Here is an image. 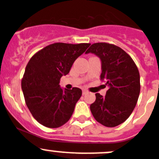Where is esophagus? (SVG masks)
<instances>
[{"label":"esophagus","mask_w":159,"mask_h":159,"mask_svg":"<svg viewBox=\"0 0 159 159\" xmlns=\"http://www.w3.org/2000/svg\"><path fill=\"white\" fill-rule=\"evenodd\" d=\"M87 93H88V91H87L86 89H83L82 90V94L83 95H85V94H87Z\"/></svg>","instance_id":"esophagus-1"}]
</instances>
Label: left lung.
<instances>
[{"mask_svg": "<svg viewBox=\"0 0 159 159\" xmlns=\"http://www.w3.org/2000/svg\"><path fill=\"white\" fill-rule=\"evenodd\" d=\"M101 61V80L106 81V96L96 93L90 105L95 119L107 127L124 122L136 107L140 91V74L134 61L125 52L115 44L95 43L86 51Z\"/></svg>", "mask_w": 159, "mask_h": 159, "instance_id": "left-lung-1", "label": "left lung"}]
</instances>
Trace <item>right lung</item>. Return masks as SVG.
<instances>
[{
    "instance_id": "obj_1",
    "label": "right lung",
    "mask_w": 159,
    "mask_h": 159,
    "mask_svg": "<svg viewBox=\"0 0 159 159\" xmlns=\"http://www.w3.org/2000/svg\"><path fill=\"white\" fill-rule=\"evenodd\" d=\"M89 45L55 43L30 59L22 80V90L33 117L44 126L58 128L70 118L82 92L79 88L63 89L59 81Z\"/></svg>"
}]
</instances>
